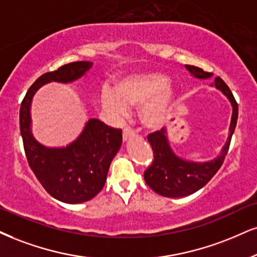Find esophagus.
<instances>
[{"instance_id":"obj_1","label":"esophagus","mask_w":257,"mask_h":257,"mask_svg":"<svg viewBox=\"0 0 257 257\" xmlns=\"http://www.w3.org/2000/svg\"><path fill=\"white\" fill-rule=\"evenodd\" d=\"M135 135H136V132H135L134 128L128 127V126H126V127L123 128V131H122V138H123V141H127L128 138L134 137Z\"/></svg>"}]
</instances>
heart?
Returning <instances> with one entry per match:
<instances>
[{"mask_svg":"<svg viewBox=\"0 0 257 257\" xmlns=\"http://www.w3.org/2000/svg\"><path fill=\"white\" fill-rule=\"evenodd\" d=\"M169 78L161 72H143L123 77L114 85V94L102 91V103L107 109L121 114L125 107L142 108V120L148 127H158L172 109L175 95L168 87Z\"/></svg>","mask_w":257,"mask_h":257,"instance_id":"obj_1","label":"heart"}]
</instances>
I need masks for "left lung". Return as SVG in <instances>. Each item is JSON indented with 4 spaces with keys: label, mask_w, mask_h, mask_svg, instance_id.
I'll return each instance as SVG.
<instances>
[{
    "label": "left lung",
    "mask_w": 257,
    "mask_h": 257,
    "mask_svg": "<svg viewBox=\"0 0 257 257\" xmlns=\"http://www.w3.org/2000/svg\"><path fill=\"white\" fill-rule=\"evenodd\" d=\"M186 68L198 78H208L212 76V72L202 70L199 66L186 65ZM213 84L226 95L232 104L230 135L226 144L221 150L220 156L205 163L188 162L174 155L168 144L166 130L162 128L148 135V141L154 151V160L144 172V180L147 185L157 194L167 198H182L193 194L210 181L223 166L229 151L231 138L236 128L237 118H238V103L231 93L230 88L220 77L214 78Z\"/></svg>",
    "instance_id": "left-lung-1"
}]
</instances>
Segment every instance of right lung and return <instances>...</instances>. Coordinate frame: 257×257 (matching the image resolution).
Returning <instances> with one entry per match:
<instances>
[{
    "label": "right lung",
    "mask_w": 257,
    "mask_h": 257,
    "mask_svg": "<svg viewBox=\"0 0 257 257\" xmlns=\"http://www.w3.org/2000/svg\"><path fill=\"white\" fill-rule=\"evenodd\" d=\"M91 66L90 62H72L41 75L27 90L20 107V132L28 166L50 195L68 204L90 200L103 188L110 162L121 147V130L90 119L69 147L45 148L31 134V101L43 84L72 82Z\"/></svg>",
    "instance_id": "add662e5"
}]
</instances>
